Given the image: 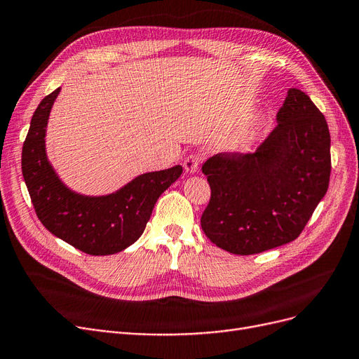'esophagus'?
<instances>
[{"label":"esophagus","mask_w":359,"mask_h":359,"mask_svg":"<svg viewBox=\"0 0 359 359\" xmlns=\"http://www.w3.org/2000/svg\"><path fill=\"white\" fill-rule=\"evenodd\" d=\"M200 163H202V156L193 153V154H189L187 157H185L184 168L189 172V174H194V172L198 170Z\"/></svg>","instance_id":"esophagus-1"}]
</instances>
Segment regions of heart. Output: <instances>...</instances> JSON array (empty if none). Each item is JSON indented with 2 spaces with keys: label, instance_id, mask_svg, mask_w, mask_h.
I'll use <instances>...</instances> for the list:
<instances>
[{
  "label": "heart",
  "instance_id": "obj_1",
  "mask_svg": "<svg viewBox=\"0 0 359 359\" xmlns=\"http://www.w3.org/2000/svg\"><path fill=\"white\" fill-rule=\"evenodd\" d=\"M259 123H250L249 126H246L245 130H241L237 135H236V144L237 147H246L249 142L257 135V133H259Z\"/></svg>",
  "mask_w": 359,
  "mask_h": 359
}]
</instances>
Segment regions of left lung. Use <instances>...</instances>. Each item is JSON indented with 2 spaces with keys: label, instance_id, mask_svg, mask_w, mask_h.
Returning <instances> with one entry per match:
<instances>
[{
  "label": "left lung",
  "instance_id": "obj_1",
  "mask_svg": "<svg viewBox=\"0 0 359 359\" xmlns=\"http://www.w3.org/2000/svg\"><path fill=\"white\" fill-rule=\"evenodd\" d=\"M277 122L255 153H218L202 168L210 200L200 224L229 253L255 255L296 240L327 193L332 156L324 114L290 88Z\"/></svg>",
  "mask_w": 359,
  "mask_h": 359
}]
</instances>
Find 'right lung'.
<instances>
[{
	"label": "right lung",
	"instance_id": "1",
	"mask_svg": "<svg viewBox=\"0 0 359 359\" xmlns=\"http://www.w3.org/2000/svg\"><path fill=\"white\" fill-rule=\"evenodd\" d=\"M59 93L57 88L38 104L22 149V172L36 217L51 234L83 253H118L144 233L157 198L180 178L182 166L142 174L109 196L69 190L46 153V128Z\"/></svg>",
	"mask_w": 359,
	"mask_h": 359
}]
</instances>
